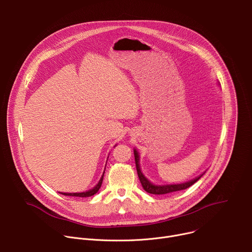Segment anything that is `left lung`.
<instances>
[{
	"label": "left lung",
	"mask_w": 252,
	"mask_h": 252,
	"mask_svg": "<svg viewBox=\"0 0 252 252\" xmlns=\"http://www.w3.org/2000/svg\"><path fill=\"white\" fill-rule=\"evenodd\" d=\"M133 154H134V160H135V166H136V171H137V175H138V178H139V182L143 188V189H145L147 192L149 193H152V194H166V193H170V192H175V191H179V190H184V189H189V187H191L193 184H195L198 179L203 175H199L198 177H195L194 179H192V181L190 182H188V183H185V184H181V185H167V186H155L153 185L152 183H150L148 179L145 177V175H143L141 173V170L139 168V164H138V160H139V158H138V154L136 152V150L133 151Z\"/></svg>",
	"instance_id": "8db88e82"
}]
</instances>
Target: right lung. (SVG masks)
<instances>
[{
    "instance_id": "1",
    "label": "right lung",
    "mask_w": 252,
    "mask_h": 252,
    "mask_svg": "<svg viewBox=\"0 0 252 252\" xmlns=\"http://www.w3.org/2000/svg\"><path fill=\"white\" fill-rule=\"evenodd\" d=\"M102 179H103V174H102V176H101V178H100V181L98 182V184L93 189H91V190H88V191H86V192H80V193H62V194H63V195H69V196H79V197H89V196H92V195H94V194H95L97 191H98V189H100V187H101V184H102Z\"/></svg>"
}]
</instances>
